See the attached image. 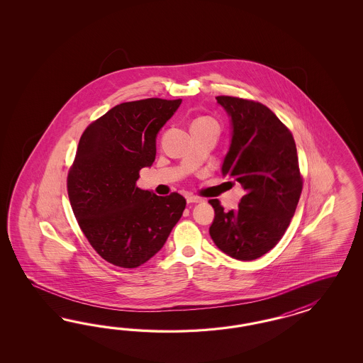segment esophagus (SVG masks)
Instances as JSON below:
<instances>
[{"instance_id": "34e87169", "label": "esophagus", "mask_w": 363, "mask_h": 363, "mask_svg": "<svg viewBox=\"0 0 363 363\" xmlns=\"http://www.w3.org/2000/svg\"><path fill=\"white\" fill-rule=\"evenodd\" d=\"M187 203H198V202H202L203 199L197 196H187L186 197Z\"/></svg>"}]
</instances>
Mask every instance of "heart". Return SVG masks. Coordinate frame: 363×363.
Masks as SVG:
<instances>
[{"label": "heart", "mask_w": 363, "mask_h": 363, "mask_svg": "<svg viewBox=\"0 0 363 363\" xmlns=\"http://www.w3.org/2000/svg\"><path fill=\"white\" fill-rule=\"evenodd\" d=\"M203 121H213V120H211V118H209V117H199V118H197V120H196V121H194V122H203ZM194 122H193V123H194Z\"/></svg>", "instance_id": "b5f03b06"}]
</instances>
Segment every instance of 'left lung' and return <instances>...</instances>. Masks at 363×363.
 Listing matches in <instances>:
<instances>
[{"label": "left lung", "mask_w": 363, "mask_h": 363, "mask_svg": "<svg viewBox=\"0 0 363 363\" xmlns=\"http://www.w3.org/2000/svg\"><path fill=\"white\" fill-rule=\"evenodd\" d=\"M217 102L231 117L230 149L222 174L241 184L245 196L238 209L223 211L210 199L216 217L211 240L223 253L253 261L270 252L284 237L302 193L293 134L264 104L218 96Z\"/></svg>", "instance_id": "1"}]
</instances>
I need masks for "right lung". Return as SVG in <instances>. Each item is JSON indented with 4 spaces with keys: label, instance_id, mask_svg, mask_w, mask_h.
Instances as JSON below:
<instances>
[{
    "label": "right lung",
    "instance_id": "obj_1",
    "mask_svg": "<svg viewBox=\"0 0 363 363\" xmlns=\"http://www.w3.org/2000/svg\"><path fill=\"white\" fill-rule=\"evenodd\" d=\"M182 99L123 102L82 133L67 173V196L89 243L109 264L134 269L158 253L186 199L137 187L155 160L157 133Z\"/></svg>",
    "mask_w": 363,
    "mask_h": 363
}]
</instances>
